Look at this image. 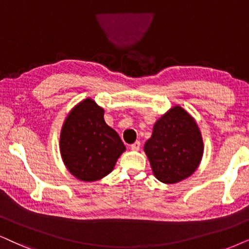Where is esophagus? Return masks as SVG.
<instances>
[{"label": "esophagus", "mask_w": 249, "mask_h": 249, "mask_svg": "<svg viewBox=\"0 0 249 249\" xmlns=\"http://www.w3.org/2000/svg\"><path fill=\"white\" fill-rule=\"evenodd\" d=\"M140 141H135V142L134 143H132L131 144V149L132 150H139L140 149Z\"/></svg>", "instance_id": "1"}]
</instances>
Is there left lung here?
<instances>
[{
    "label": "left lung",
    "instance_id": "obj_1",
    "mask_svg": "<svg viewBox=\"0 0 249 249\" xmlns=\"http://www.w3.org/2000/svg\"><path fill=\"white\" fill-rule=\"evenodd\" d=\"M143 150L154 176L164 184H176L199 166L203 155L202 135L194 118L176 106L155 123Z\"/></svg>",
    "mask_w": 249,
    "mask_h": 249
}]
</instances>
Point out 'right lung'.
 I'll list each match as a JSON object with an SVG mask.
<instances>
[{
	"label": "right lung",
	"instance_id": "obj_1",
	"mask_svg": "<svg viewBox=\"0 0 249 249\" xmlns=\"http://www.w3.org/2000/svg\"><path fill=\"white\" fill-rule=\"evenodd\" d=\"M103 115L101 107L86 99L71 110L62 126V160L79 180L95 181L106 177L125 152L118 133L107 125Z\"/></svg>",
	"mask_w": 249,
	"mask_h": 249
}]
</instances>
